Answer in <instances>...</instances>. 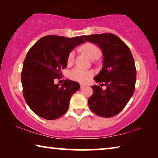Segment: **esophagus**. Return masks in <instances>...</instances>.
<instances>
[{
	"mask_svg": "<svg viewBox=\"0 0 158 158\" xmlns=\"http://www.w3.org/2000/svg\"><path fill=\"white\" fill-rule=\"evenodd\" d=\"M85 86H86V84H84V83H80V87H81V89H82V88H84V87H85Z\"/></svg>",
	"mask_w": 158,
	"mask_h": 158,
	"instance_id": "1",
	"label": "esophagus"
}]
</instances>
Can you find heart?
I'll return each instance as SVG.
<instances>
[{
    "mask_svg": "<svg viewBox=\"0 0 158 158\" xmlns=\"http://www.w3.org/2000/svg\"><path fill=\"white\" fill-rule=\"evenodd\" d=\"M81 49L86 55L89 56L91 60H97L102 55V51L96 44L91 42H87L84 44L81 47ZM75 57L74 51L70 52L69 55L67 56V63L72 64L74 62ZM93 76V73L90 71H86L81 69V68L76 67L73 69L70 72V77L75 81L79 82H85L89 79H90Z\"/></svg>",
    "mask_w": 158,
    "mask_h": 158,
    "instance_id": "heart-1",
    "label": "heart"
}]
</instances>
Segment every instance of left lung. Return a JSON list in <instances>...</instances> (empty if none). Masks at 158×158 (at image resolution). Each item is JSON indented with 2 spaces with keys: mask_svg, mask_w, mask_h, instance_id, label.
I'll use <instances>...</instances> for the list:
<instances>
[{
  "mask_svg": "<svg viewBox=\"0 0 158 158\" xmlns=\"http://www.w3.org/2000/svg\"><path fill=\"white\" fill-rule=\"evenodd\" d=\"M96 44L102 50L103 68L96 82L106 86H91L93 94L88 99L90 109L98 116L110 118L119 114L131 99L135 91L136 69L130 49L124 42L112 33L81 36Z\"/></svg>",
  "mask_w": 158,
  "mask_h": 158,
  "instance_id": "1",
  "label": "left lung"
}]
</instances>
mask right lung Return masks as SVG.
I'll return each instance as SVG.
<instances>
[{
	"instance_id": "right-lung-1",
	"label": "right lung",
	"mask_w": 158,
	"mask_h": 158,
	"mask_svg": "<svg viewBox=\"0 0 158 158\" xmlns=\"http://www.w3.org/2000/svg\"><path fill=\"white\" fill-rule=\"evenodd\" d=\"M84 42L81 36L47 35L29 49L23 62L21 82L25 102L37 116L55 120L67 111L70 98L79 89V84L65 79L60 86L54 81L61 78L70 52Z\"/></svg>"
}]
</instances>
